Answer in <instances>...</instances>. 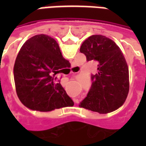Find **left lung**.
<instances>
[{
	"instance_id": "8db88e82",
	"label": "left lung",
	"mask_w": 146,
	"mask_h": 146,
	"mask_svg": "<svg viewBox=\"0 0 146 146\" xmlns=\"http://www.w3.org/2000/svg\"><path fill=\"white\" fill-rule=\"evenodd\" d=\"M80 51L87 60L98 62V73L92 75V88L80 107L99 113L115 111L122 106L129 92V70L120 48L103 35H92Z\"/></svg>"
}]
</instances>
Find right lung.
<instances>
[{"mask_svg": "<svg viewBox=\"0 0 146 146\" xmlns=\"http://www.w3.org/2000/svg\"><path fill=\"white\" fill-rule=\"evenodd\" d=\"M69 64L54 38L38 34L28 39L18 54L13 69L21 102L40 112L72 106L73 100L54 77Z\"/></svg>", "mask_w": 146, "mask_h": 146, "instance_id": "right-lung-1", "label": "right lung"}]
</instances>
